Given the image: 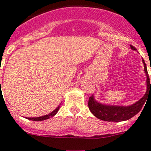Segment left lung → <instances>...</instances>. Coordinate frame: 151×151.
I'll return each mask as SVG.
<instances>
[{
  "label": "left lung",
  "mask_w": 151,
  "mask_h": 151,
  "mask_svg": "<svg viewBox=\"0 0 151 151\" xmlns=\"http://www.w3.org/2000/svg\"><path fill=\"white\" fill-rule=\"evenodd\" d=\"M131 48L132 50H137L132 45H131ZM143 62L144 65V72L147 75V86L145 95L136 104L131 106H127V107L104 105L95 101L94 97L92 95L89 97L88 107L95 117L101 120L107 122H122L130 119L136 114H138L141 108H143V104H145L148 95H150V93L151 94V80H150V78L148 76L147 65H146L144 60H143Z\"/></svg>",
  "instance_id": "left-lung-1"
}]
</instances>
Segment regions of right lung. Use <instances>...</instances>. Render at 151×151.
<instances>
[{
  "mask_svg": "<svg viewBox=\"0 0 151 151\" xmlns=\"http://www.w3.org/2000/svg\"><path fill=\"white\" fill-rule=\"evenodd\" d=\"M59 108H60V106H58V107L55 111H53L51 112V113H50V114H46V115H43V116H41V117H37V118H29L28 119L32 120V121H43V120H46V119H50V118H51V117L55 116V114L58 113Z\"/></svg>",
  "mask_w": 151,
  "mask_h": 151,
  "instance_id": "1",
  "label": "right lung"
}]
</instances>
